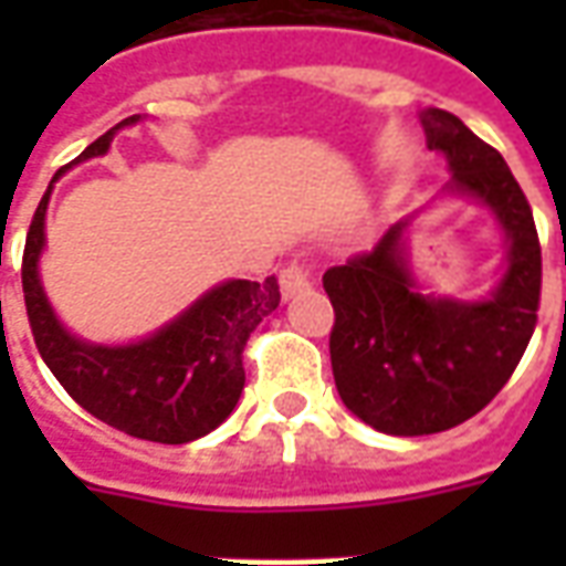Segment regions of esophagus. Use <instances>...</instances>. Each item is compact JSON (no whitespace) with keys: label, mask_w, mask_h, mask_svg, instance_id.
<instances>
[{"label":"esophagus","mask_w":566,"mask_h":566,"mask_svg":"<svg viewBox=\"0 0 566 566\" xmlns=\"http://www.w3.org/2000/svg\"><path fill=\"white\" fill-rule=\"evenodd\" d=\"M312 284V266L306 260H291L282 270V294L284 300H294L300 291H306Z\"/></svg>","instance_id":"1"}]
</instances>
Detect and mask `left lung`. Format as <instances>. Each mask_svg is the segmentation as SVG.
I'll use <instances>...</instances> for the list:
<instances>
[{"instance_id": "left-lung-1", "label": "left lung", "mask_w": 566, "mask_h": 566, "mask_svg": "<svg viewBox=\"0 0 566 566\" xmlns=\"http://www.w3.org/2000/svg\"><path fill=\"white\" fill-rule=\"evenodd\" d=\"M418 120L427 148L449 163L446 193L491 211L506 254L485 300L424 294L406 260L412 214L369 251L324 272L336 312V391L364 424L391 437L449 430L497 397L534 336L543 282L534 211L506 160L451 112L424 108Z\"/></svg>"}]
</instances>
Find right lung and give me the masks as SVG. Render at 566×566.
<instances>
[{"label": "right lung", "mask_w": 566, "mask_h": 566, "mask_svg": "<svg viewBox=\"0 0 566 566\" xmlns=\"http://www.w3.org/2000/svg\"><path fill=\"white\" fill-rule=\"evenodd\" d=\"M139 120V115L120 120L81 150L75 163L108 154L117 129ZM66 169H72V163L54 175V181ZM54 181L35 209L23 248V300L42 360L75 403L129 437L185 446L211 433L242 397V348L248 336L279 308L282 294L275 275L263 284L245 279L214 284L178 318L136 343L103 345L81 339L56 318L39 275L44 214Z\"/></svg>", "instance_id": "1"}]
</instances>
